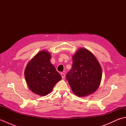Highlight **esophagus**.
<instances>
[{"label":"esophagus","mask_w":126,"mask_h":126,"mask_svg":"<svg viewBox=\"0 0 126 126\" xmlns=\"http://www.w3.org/2000/svg\"><path fill=\"white\" fill-rule=\"evenodd\" d=\"M61 76L62 77V79H64L65 77V74L63 73H61Z\"/></svg>","instance_id":"1"}]
</instances>
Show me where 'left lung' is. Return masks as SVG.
Masks as SVG:
<instances>
[{
    "label": "left lung",
    "instance_id": "left-lung-1",
    "mask_svg": "<svg viewBox=\"0 0 126 126\" xmlns=\"http://www.w3.org/2000/svg\"><path fill=\"white\" fill-rule=\"evenodd\" d=\"M73 59L72 68L66 75L73 92L80 97L94 93L102 78V69L97 59L84 48L77 51Z\"/></svg>",
    "mask_w": 126,
    "mask_h": 126
}]
</instances>
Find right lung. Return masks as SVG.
<instances>
[{"label":"right lung","mask_w":126,"mask_h":126,"mask_svg":"<svg viewBox=\"0 0 126 126\" xmlns=\"http://www.w3.org/2000/svg\"><path fill=\"white\" fill-rule=\"evenodd\" d=\"M50 58L49 52L42 51L29 62L25 68V77L28 87L37 95H47L62 79L54 65L51 63Z\"/></svg>","instance_id":"obj_1"}]
</instances>
